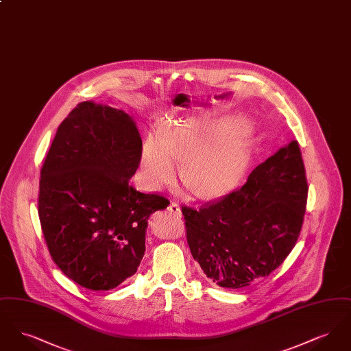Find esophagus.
Returning <instances> with one entry per match:
<instances>
[{"label":"esophagus","instance_id":"1","mask_svg":"<svg viewBox=\"0 0 351 351\" xmlns=\"http://www.w3.org/2000/svg\"><path fill=\"white\" fill-rule=\"evenodd\" d=\"M168 210H169L172 215L178 216V217H180V216H182L180 206H179V204H176V202H171V204L168 205Z\"/></svg>","mask_w":351,"mask_h":351}]
</instances>
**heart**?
<instances>
[{"instance_id": "heart-1", "label": "heart", "mask_w": 351, "mask_h": 351, "mask_svg": "<svg viewBox=\"0 0 351 351\" xmlns=\"http://www.w3.org/2000/svg\"><path fill=\"white\" fill-rule=\"evenodd\" d=\"M250 141L238 118H185L172 122L163 138L149 135L141 154L146 183L159 188L171 183L178 163L183 182L201 196L229 192L245 173Z\"/></svg>"}]
</instances>
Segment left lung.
Here are the masks:
<instances>
[{"instance_id":"1","label":"left lung","mask_w":351,"mask_h":351,"mask_svg":"<svg viewBox=\"0 0 351 351\" xmlns=\"http://www.w3.org/2000/svg\"><path fill=\"white\" fill-rule=\"evenodd\" d=\"M306 199L300 147L292 141L241 188L200 208L182 206L192 256L219 287L239 289L262 280L295 247Z\"/></svg>"}]
</instances>
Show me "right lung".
Returning a JSON list of instances; mask_svg holds the SVG:
<instances>
[{"instance_id":"right-lung-1","label":"right lung","mask_w":351,"mask_h":351,"mask_svg":"<svg viewBox=\"0 0 351 351\" xmlns=\"http://www.w3.org/2000/svg\"><path fill=\"white\" fill-rule=\"evenodd\" d=\"M142 139L123 110L84 101L59 125L40 169L38 215L51 258L75 283L109 291L136 272L151 213L169 201L129 184Z\"/></svg>"}]
</instances>
